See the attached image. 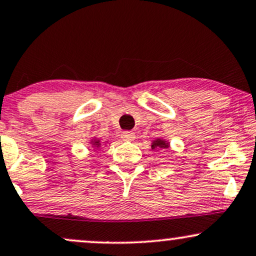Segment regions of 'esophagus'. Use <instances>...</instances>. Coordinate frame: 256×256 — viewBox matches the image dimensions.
<instances>
[{
    "label": "esophagus",
    "mask_w": 256,
    "mask_h": 256,
    "mask_svg": "<svg viewBox=\"0 0 256 256\" xmlns=\"http://www.w3.org/2000/svg\"><path fill=\"white\" fill-rule=\"evenodd\" d=\"M122 138L124 140H134V138H136V134L132 131H124L122 134Z\"/></svg>",
    "instance_id": "34e87169"
}]
</instances>
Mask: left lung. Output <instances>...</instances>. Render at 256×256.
Returning a JSON list of instances; mask_svg holds the SVG:
<instances>
[{
  "instance_id": "1",
  "label": "left lung",
  "mask_w": 256,
  "mask_h": 256,
  "mask_svg": "<svg viewBox=\"0 0 256 256\" xmlns=\"http://www.w3.org/2000/svg\"><path fill=\"white\" fill-rule=\"evenodd\" d=\"M169 146H170V143H169L168 140H163V138H156V140H154L152 142V149L166 150L169 149Z\"/></svg>"
}]
</instances>
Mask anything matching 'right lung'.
Segmentation results:
<instances>
[{
    "label": "right lung",
    "instance_id": "right-lung-1",
    "mask_svg": "<svg viewBox=\"0 0 256 256\" xmlns=\"http://www.w3.org/2000/svg\"><path fill=\"white\" fill-rule=\"evenodd\" d=\"M106 144H107V140L104 142V143H102V142H101L96 137H92L90 142H89V146H90L92 148H94V149H100L101 146H106Z\"/></svg>",
    "mask_w": 256,
    "mask_h": 256
}]
</instances>
